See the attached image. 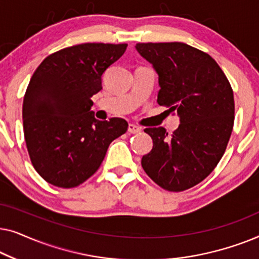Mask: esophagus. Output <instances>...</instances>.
<instances>
[{"mask_svg":"<svg viewBox=\"0 0 259 259\" xmlns=\"http://www.w3.org/2000/svg\"><path fill=\"white\" fill-rule=\"evenodd\" d=\"M128 133H131V134H138V133H140L141 132V128L140 127H138V126H136V125H133V123H130L128 125Z\"/></svg>","mask_w":259,"mask_h":259,"instance_id":"obj_1","label":"esophagus"}]
</instances>
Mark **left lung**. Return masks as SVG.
I'll list each match as a JSON object with an SVG mask.
<instances>
[{
  "label": "left lung",
  "instance_id": "left-lung-1",
  "mask_svg": "<svg viewBox=\"0 0 259 259\" xmlns=\"http://www.w3.org/2000/svg\"><path fill=\"white\" fill-rule=\"evenodd\" d=\"M136 48L158 74V104L180 119L171 136L164 127L145 130L153 147L141 166L162 189L187 190L213 171L228 146L235 120L231 84L210 55L186 44L150 42Z\"/></svg>",
  "mask_w": 259,
  "mask_h": 259
}]
</instances>
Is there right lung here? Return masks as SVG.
Instances as JSON below:
<instances>
[{"label":"right lung","mask_w":259,"mask_h":259,"mask_svg":"<svg viewBox=\"0 0 259 259\" xmlns=\"http://www.w3.org/2000/svg\"><path fill=\"white\" fill-rule=\"evenodd\" d=\"M126 44H82L46 58L23 99L24 139L31 164L52 185L70 189L94 175L109 144L126 133V120L100 121L91 111L102 75Z\"/></svg>","instance_id":"right-lung-1"}]
</instances>
